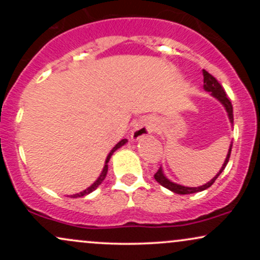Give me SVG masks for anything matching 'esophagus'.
Here are the masks:
<instances>
[{"label":"esophagus","mask_w":260,"mask_h":260,"mask_svg":"<svg viewBox=\"0 0 260 260\" xmlns=\"http://www.w3.org/2000/svg\"><path fill=\"white\" fill-rule=\"evenodd\" d=\"M150 127L145 121H140L136 127H134L133 132H132V138L133 139H140L142 137L148 136L150 133Z\"/></svg>","instance_id":"obj_1"}]
</instances>
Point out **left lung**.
<instances>
[{
	"label": "left lung",
	"instance_id": "8db88e82",
	"mask_svg": "<svg viewBox=\"0 0 260 260\" xmlns=\"http://www.w3.org/2000/svg\"><path fill=\"white\" fill-rule=\"evenodd\" d=\"M203 77H204V89L207 91H210L211 95H213V96H215L216 99L219 100L220 103H221L222 105L226 107V111H228V113H229L230 121H231V123H234V110H232V104H231V101H230V99L228 98V95H226V91L223 90V88L221 86V84H220V83L217 82V79L215 78V77L211 76V74L209 73V72H207V71H205V70H203ZM231 149H232V143H231V145H230L229 154H228V156H226L225 162H223L222 168L219 171V174H217L215 177H214L210 182L205 183L204 186L193 188V187H184V186H180V184H176V183H174V182H171L170 180H168V178H166L165 176H164L162 170H161V168L157 170L156 172H155L154 178L157 182H159L161 186L168 188V189L172 190V192L177 193V194H190V193L201 192V190H204V189H207V188L210 187L211 184H213L214 182L216 181V178L219 177L220 174H221V172L223 171V169L226 168V165H228L229 159H230V155H231Z\"/></svg>",
	"mask_w": 260,
	"mask_h": 260
}]
</instances>
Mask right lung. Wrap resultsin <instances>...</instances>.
<instances>
[{"instance_id": "1", "label": "right lung", "mask_w": 260, "mask_h": 260, "mask_svg": "<svg viewBox=\"0 0 260 260\" xmlns=\"http://www.w3.org/2000/svg\"><path fill=\"white\" fill-rule=\"evenodd\" d=\"M126 142H127V139H122L121 142H120V143H117V144L115 145V148H113L112 150L110 151V154L107 155V159H106V161H105V166H104V170H103V172H101L100 177L98 178V180L95 181L94 183H92L90 187H89V188H86V189H85V190H83V192H80V193H77V194H73V196H71V198H78V197H83V196H86V194H89V193H91L92 190H95V189H96V188L99 187L101 183H103V181L105 180V177H106V174H107V169H109V168H107V162H109L110 157H111V155L113 154V151H115V150H117V149H118V148H121L122 145H123V144H126Z\"/></svg>"}]
</instances>
